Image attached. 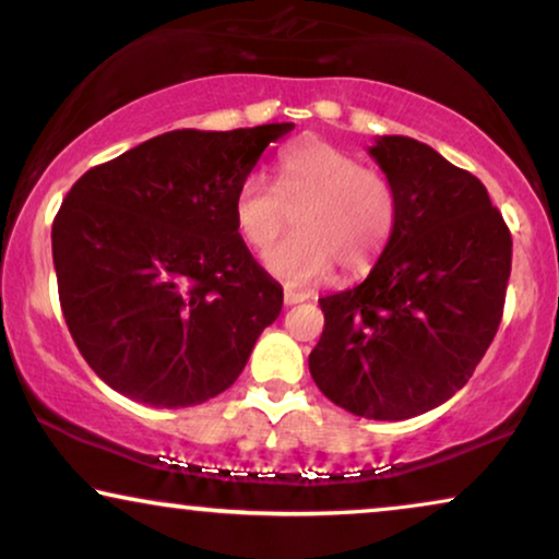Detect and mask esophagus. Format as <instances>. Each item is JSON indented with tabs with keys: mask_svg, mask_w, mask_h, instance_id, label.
I'll return each mask as SVG.
<instances>
[{
	"mask_svg": "<svg viewBox=\"0 0 559 559\" xmlns=\"http://www.w3.org/2000/svg\"><path fill=\"white\" fill-rule=\"evenodd\" d=\"M307 299H309L307 292H294V288H286V292H284L286 307H294V304H301V301H307Z\"/></svg>",
	"mask_w": 559,
	"mask_h": 559,
	"instance_id": "34e87169",
	"label": "esophagus"
}]
</instances>
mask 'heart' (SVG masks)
<instances>
[{"label": "heart", "mask_w": 559, "mask_h": 559, "mask_svg": "<svg viewBox=\"0 0 559 559\" xmlns=\"http://www.w3.org/2000/svg\"><path fill=\"white\" fill-rule=\"evenodd\" d=\"M294 218L296 235L273 247L265 267L307 286L337 265L345 278L371 271L397 227V193L377 169L322 139L281 154L273 188L247 178L231 201V224L247 250L263 252Z\"/></svg>", "instance_id": "b5f03b06"}]
</instances>
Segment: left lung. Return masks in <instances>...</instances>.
Here are the masks:
<instances>
[{
  "mask_svg": "<svg viewBox=\"0 0 559 559\" xmlns=\"http://www.w3.org/2000/svg\"><path fill=\"white\" fill-rule=\"evenodd\" d=\"M369 154L397 193V227L364 284L320 299L309 371L328 400L371 420H407L467 384L496 337L511 231L483 182L407 136Z\"/></svg>",
  "mask_w": 559,
  "mask_h": 559,
  "instance_id": "obj_1",
  "label": "left lung"
}]
</instances>
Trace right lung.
I'll return each mask as SVG.
<instances>
[{"label": "right lung", "instance_id": "right-lung-1", "mask_svg": "<svg viewBox=\"0 0 559 559\" xmlns=\"http://www.w3.org/2000/svg\"><path fill=\"white\" fill-rule=\"evenodd\" d=\"M294 123L169 131L87 169L53 218L67 328L90 369L150 407L201 405L235 384L284 307L239 242L231 201Z\"/></svg>", "mask_w": 559, "mask_h": 559}]
</instances>
